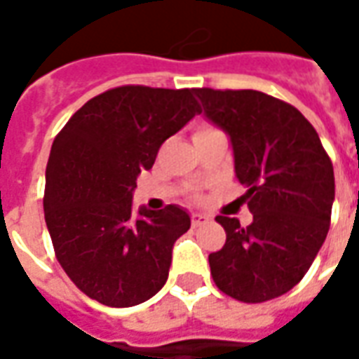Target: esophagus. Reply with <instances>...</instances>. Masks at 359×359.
<instances>
[{
	"mask_svg": "<svg viewBox=\"0 0 359 359\" xmlns=\"http://www.w3.org/2000/svg\"><path fill=\"white\" fill-rule=\"evenodd\" d=\"M190 219H192V225L194 226H202L211 221L210 215H205V213H192V217Z\"/></svg>",
	"mask_w": 359,
	"mask_h": 359,
	"instance_id": "1",
	"label": "esophagus"
}]
</instances>
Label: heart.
Listing matches in <instances>:
<instances>
[{
	"label": "heart",
	"instance_id": "b5f03b06",
	"mask_svg": "<svg viewBox=\"0 0 359 359\" xmlns=\"http://www.w3.org/2000/svg\"><path fill=\"white\" fill-rule=\"evenodd\" d=\"M210 130H215V128H213V126H210V125H198V126H196V130H194V136H200V134L210 133Z\"/></svg>",
	"mask_w": 359,
	"mask_h": 359
}]
</instances>
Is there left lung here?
Instances as JSON below:
<instances>
[{
	"instance_id": "1",
	"label": "left lung",
	"mask_w": 359,
	"mask_h": 359,
	"mask_svg": "<svg viewBox=\"0 0 359 359\" xmlns=\"http://www.w3.org/2000/svg\"><path fill=\"white\" fill-rule=\"evenodd\" d=\"M205 117L233 144L234 171L248 188L252 225L217 215L225 246L210 254L221 292L262 304L300 283L323 246L334 172L316 128L290 103L257 90L196 88Z\"/></svg>"
}]
</instances>
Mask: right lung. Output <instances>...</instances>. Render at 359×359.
Segmentation results:
<instances>
[{
  "mask_svg": "<svg viewBox=\"0 0 359 359\" xmlns=\"http://www.w3.org/2000/svg\"><path fill=\"white\" fill-rule=\"evenodd\" d=\"M194 90L118 86L67 121L46 167L43 215L55 257L76 288L111 308L161 290L172 244L190 229L179 205L133 211V192L157 151L200 113Z\"/></svg>",
  "mask_w": 359,
  "mask_h": 359,
  "instance_id": "add662e5",
  "label": "right lung"
}]
</instances>
